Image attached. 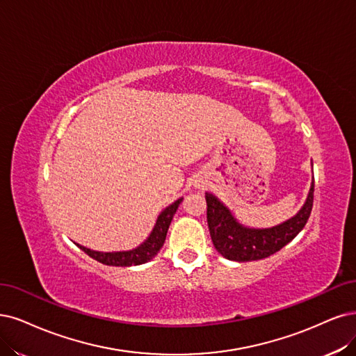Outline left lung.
Returning <instances> with one entry per match:
<instances>
[{
  "label": "left lung",
  "mask_w": 356,
  "mask_h": 356,
  "mask_svg": "<svg viewBox=\"0 0 356 356\" xmlns=\"http://www.w3.org/2000/svg\"><path fill=\"white\" fill-rule=\"evenodd\" d=\"M207 221L217 251L230 261H257L279 252L305 227L314 202V181L308 198L292 218L270 229L245 227L233 217L230 209L213 193H205Z\"/></svg>",
  "instance_id": "8db88e82"
}]
</instances>
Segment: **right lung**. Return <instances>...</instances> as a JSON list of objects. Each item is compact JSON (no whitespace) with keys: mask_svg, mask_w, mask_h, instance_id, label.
Here are the masks:
<instances>
[{"mask_svg":"<svg viewBox=\"0 0 356 356\" xmlns=\"http://www.w3.org/2000/svg\"><path fill=\"white\" fill-rule=\"evenodd\" d=\"M183 198L175 201L171 205H168L164 211L158 216L155 226L149 234V238L145 241L142 245L138 248L131 249V251H123V252H98V251H92V249H88L85 246L77 245L82 249L85 254H88L90 258L97 259L101 264L105 266H113V267H130V266H140L145 264V262L151 261L158 251H160L161 246L165 242V236L167 230L170 227V222L173 220V216L176 214L177 208Z\"/></svg>","mask_w":356,"mask_h":356,"instance_id":"1","label":"right lung"}]
</instances>
